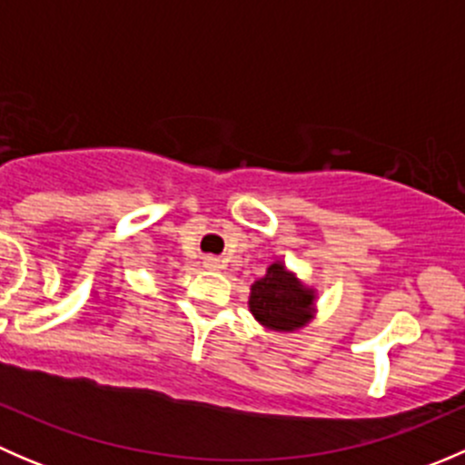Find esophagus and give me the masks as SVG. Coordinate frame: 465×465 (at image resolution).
Listing matches in <instances>:
<instances>
[{
    "label": "esophagus",
    "mask_w": 465,
    "mask_h": 465,
    "mask_svg": "<svg viewBox=\"0 0 465 465\" xmlns=\"http://www.w3.org/2000/svg\"><path fill=\"white\" fill-rule=\"evenodd\" d=\"M220 262L223 261H220L218 256H204V267H209V270H218Z\"/></svg>",
    "instance_id": "34e87169"
}]
</instances>
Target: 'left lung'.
<instances>
[{
    "label": "left lung",
    "instance_id": "1",
    "mask_svg": "<svg viewBox=\"0 0 465 465\" xmlns=\"http://www.w3.org/2000/svg\"><path fill=\"white\" fill-rule=\"evenodd\" d=\"M312 290H306L281 262L267 267V274L252 285V315L274 331H294L311 320Z\"/></svg>",
    "mask_w": 465,
    "mask_h": 465
}]
</instances>
